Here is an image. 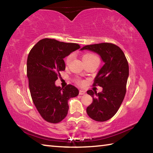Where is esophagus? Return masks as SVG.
Returning <instances> with one entry per match:
<instances>
[{"label":"esophagus","mask_w":153,"mask_h":153,"mask_svg":"<svg viewBox=\"0 0 153 153\" xmlns=\"http://www.w3.org/2000/svg\"><path fill=\"white\" fill-rule=\"evenodd\" d=\"M79 95H83V94H86V92L84 91V90H79Z\"/></svg>","instance_id":"34e87169"}]
</instances>
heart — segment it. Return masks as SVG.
Returning a JSON list of instances; mask_svg holds the SVG:
<instances>
[{
  "instance_id": "b5f03b06",
  "label": "heart",
  "mask_w": 153,
  "mask_h": 153,
  "mask_svg": "<svg viewBox=\"0 0 153 153\" xmlns=\"http://www.w3.org/2000/svg\"><path fill=\"white\" fill-rule=\"evenodd\" d=\"M72 57H73V54H71V55H69L68 56H67V57L66 58V60H65V62H66L67 64H68L69 62H70ZM92 58H98V57L92 53H86V54H85L84 56H83V61L86 60V59H92ZM77 83H79V84H83V82L79 81H79H77Z\"/></svg>"
}]
</instances>
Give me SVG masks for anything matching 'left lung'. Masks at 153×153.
<instances>
[{
	"label": "left lung",
	"mask_w": 153,
	"mask_h": 153,
	"mask_svg": "<svg viewBox=\"0 0 153 153\" xmlns=\"http://www.w3.org/2000/svg\"><path fill=\"white\" fill-rule=\"evenodd\" d=\"M97 53L104 62L94 78V86L102 88L101 92L92 90L87 93L92 97V104L87 107L89 117L97 121H105L117 112L126 92L129 65L122 50L111 43H100L85 46L81 51Z\"/></svg>",
	"instance_id": "8db88e82"
}]
</instances>
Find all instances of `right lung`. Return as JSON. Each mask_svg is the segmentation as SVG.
I'll use <instances>...</instances> for the list:
<instances>
[{
	"mask_svg": "<svg viewBox=\"0 0 153 153\" xmlns=\"http://www.w3.org/2000/svg\"><path fill=\"white\" fill-rule=\"evenodd\" d=\"M80 48L78 44L44 38L31 49L27 60V76L33 102L44 120L61 121L68 113V100L79 94L71 84L63 88L55 81L65 69L63 59Z\"/></svg>",
	"mask_w": 153,
	"mask_h": 153,
	"instance_id": "add662e5",
	"label": "right lung"
}]
</instances>
